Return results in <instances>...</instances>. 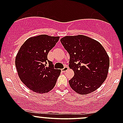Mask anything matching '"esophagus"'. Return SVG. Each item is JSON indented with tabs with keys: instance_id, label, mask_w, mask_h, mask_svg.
Returning a JSON list of instances; mask_svg holds the SVG:
<instances>
[{
	"instance_id": "1",
	"label": "esophagus",
	"mask_w": 123,
	"mask_h": 123,
	"mask_svg": "<svg viewBox=\"0 0 123 123\" xmlns=\"http://www.w3.org/2000/svg\"><path fill=\"white\" fill-rule=\"evenodd\" d=\"M68 69V67L67 66H65L62 69V71H63V72L67 71Z\"/></svg>"
}]
</instances>
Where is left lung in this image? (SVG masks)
<instances>
[{"instance_id":"1","label":"left lung","mask_w":123,"mask_h":123,"mask_svg":"<svg viewBox=\"0 0 123 123\" xmlns=\"http://www.w3.org/2000/svg\"><path fill=\"white\" fill-rule=\"evenodd\" d=\"M61 42L69 55V67L74 75L69 84L77 93L86 95L98 89L107 77L110 59L95 40L83 35L65 36Z\"/></svg>"}]
</instances>
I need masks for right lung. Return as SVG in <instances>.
<instances>
[{"label": "right lung", "instance_id": "add662e5", "mask_svg": "<svg viewBox=\"0 0 123 123\" xmlns=\"http://www.w3.org/2000/svg\"><path fill=\"white\" fill-rule=\"evenodd\" d=\"M59 38L46 34L29 38L17 55L15 65L19 79L33 92L47 93L56 85L61 71L55 69L48 55Z\"/></svg>", "mask_w": 123, "mask_h": 123}]
</instances>
